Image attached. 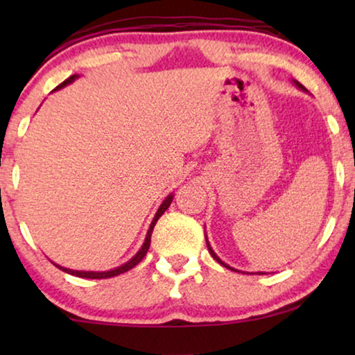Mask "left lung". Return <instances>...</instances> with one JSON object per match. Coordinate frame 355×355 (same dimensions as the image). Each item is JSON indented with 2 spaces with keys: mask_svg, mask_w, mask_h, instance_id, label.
<instances>
[{
  "mask_svg": "<svg viewBox=\"0 0 355 355\" xmlns=\"http://www.w3.org/2000/svg\"><path fill=\"white\" fill-rule=\"evenodd\" d=\"M293 82H294V85H295V87H297V89H300V90H304V92H307V90H305V87H304L302 84H299V82H297V80H293ZM205 237H207V236H205ZM207 247H208V252H210V255L213 257V259H215V260L218 261V263H221L223 266H226V268H230V270L239 271V270L232 268V266H230V265H226V263H225V261H223V260L220 259V257H218V255L215 254V250H213V249H211V245H210V242H208V239H207ZM259 273H261V271H259Z\"/></svg>",
  "mask_w": 355,
  "mask_h": 355,
  "instance_id": "left-lung-1",
  "label": "left lung"
}]
</instances>
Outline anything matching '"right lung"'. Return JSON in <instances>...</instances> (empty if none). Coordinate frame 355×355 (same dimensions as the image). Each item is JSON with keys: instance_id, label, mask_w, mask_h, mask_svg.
I'll return each mask as SVG.
<instances>
[{"instance_id": "add662e5", "label": "right lung", "mask_w": 355, "mask_h": 355, "mask_svg": "<svg viewBox=\"0 0 355 355\" xmlns=\"http://www.w3.org/2000/svg\"><path fill=\"white\" fill-rule=\"evenodd\" d=\"M76 79H79V76H77V74L71 76L69 79H66L64 82H62V84L58 85L55 90H60V89H62V87H66V85L72 84V82H74ZM173 197H174V193H169V196H168L166 198H164V200L162 202V205H159L158 211L155 213V216H153L152 223H150V227H148V231H147V236H145V241H144L142 247H140L137 254H135V255L132 257V259H130L129 261H125L124 265H121V266H116V268H113V270H108V271H79V270H69V268H64V266H61V265H58V263H55V265H56L58 268H60V270L66 271V273H69V275H74V276H79V278H87V279H105V278H113V276H118V275H121V273H125V271H129L130 268H134V266L137 265L139 261L142 260L145 255H147V252H148V247H150V239H152V232H153V227H155V225H157L158 218L162 216L163 213L168 210V207H169V205H171V202H173Z\"/></svg>"}]
</instances>
